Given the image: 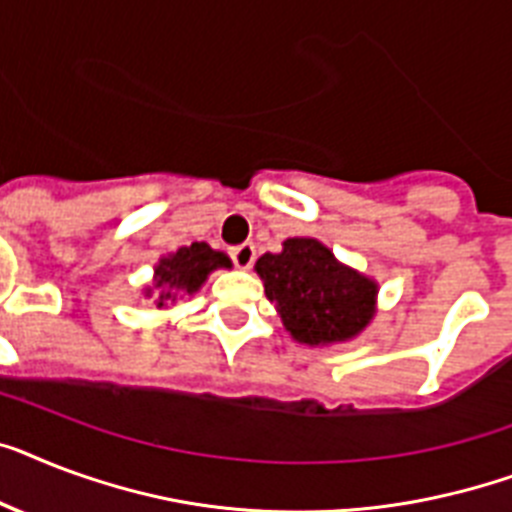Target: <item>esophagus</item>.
I'll use <instances>...</instances> for the list:
<instances>
[{
  "instance_id": "esophagus-1",
  "label": "esophagus",
  "mask_w": 512,
  "mask_h": 512,
  "mask_svg": "<svg viewBox=\"0 0 512 512\" xmlns=\"http://www.w3.org/2000/svg\"><path fill=\"white\" fill-rule=\"evenodd\" d=\"M231 257H234L236 268H252L255 263V247L252 244H239V247L231 249Z\"/></svg>"
}]
</instances>
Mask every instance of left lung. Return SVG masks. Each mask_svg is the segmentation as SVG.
<instances>
[{
	"label": "left lung",
	"mask_w": 512,
	"mask_h": 512,
	"mask_svg": "<svg viewBox=\"0 0 512 512\" xmlns=\"http://www.w3.org/2000/svg\"><path fill=\"white\" fill-rule=\"evenodd\" d=\"M265 297L294 342L331 347L352 342L378 313V281L342 263L313 236H292L281 252L257 257Z\"/></svg>",
	"instance_id": "1"
}]
</instances>
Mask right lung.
<instances>
[{
  "label": "right lung",
  "mask_w": 512,
  "mask_h": 512,
  "mask_svg": "<svg viewBox=\"0 0 512 512\" xmlns=\"http://www.w3.org/2000/svg\"><path fill=\"white\" fill-rule=\"evenodd\" d=\"M218 268H231V257L218 252L210 244L194 242L191 247H181L176 252L162 255L155 263L152 284L144 286V297L152 299L157 307H168L184 294H197L210 273Z\"/></svg>",
  "instance_id": "add662e5"
}]
</instances>
